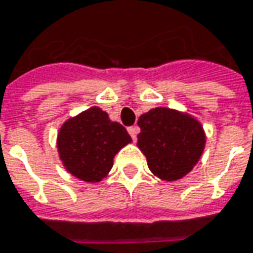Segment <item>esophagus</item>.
<instances>
[{"mask_svg":"<svg viewBox=\"0 0 253 253\" xmlns=\"http://www.w3.org/2000/svg\"><path fill=\"white\" fill-rule=\"evenodd\" d=\"M128 132H129V135L132 136V139H133V140H136V136H138V133H139V126H136V125L129 126V128H128Z\"/></svg>","mask_w":253,"mask_h":253,"instance_id":"34e87169","label":"esophagus"}]
</instances>
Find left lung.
<instances>
[{"mask_svg":"<svg viewBox=\"0 0 253 253\" xmlns=\"http://www.w3.org/2000/svg\"><path fill=\"white\" fill-rule=\"evenodd\" d=\"M138 147L147 166L163 181H177L191 172L205 150L202 124L188 113L156 107L139 117Z\"/></svg>","mask_w":253,"mask_h":253,"instance_id":"8db88e82","label":"left lung"}]
</instances>
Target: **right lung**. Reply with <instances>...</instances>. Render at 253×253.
<instances>
[{
    "mask_svg": "<svg viewBox=\"0 0 253 253\" xmlns=\"http://www.w3.org/2000/svg\"><path fill=\"white\" fill-rule=\"evenodd\" d=\"M132 142L121 124L113 123L100 107L71 117L58 130L57 147L65 170L84 182L107 177L115 154Z\"/></svg>",
    "mask_w": 253,
    "mask_h": 253,
    "instance_id": "add662e5",
    "label": "right lung"
}]
</instances>
